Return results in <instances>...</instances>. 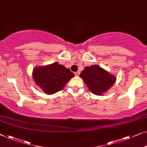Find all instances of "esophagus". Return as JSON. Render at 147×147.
<instances>
[{"instance_id":"obj_1","label":"esophagus","mask_w":147,"mask_h":147,"mask_svg":"<svg viewBox=\"0 0 147 147\" xmlns=\"http://www.w3.org/2000/svg\"><path fill=\"white\" fill-rule=\"evenodd\" d=\"M74 74H75V76H79V74H80V71H77V72H76V73H74Z\"/></svg>"}]
</instances>
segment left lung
<instances>
[{
	"label": "left lung",
	"mask_w": 147,
	"mask_h": 147,
	"mask_svg": "<svg viewBox=\"0 0 147 147\" xmlns=\"http://www.w3.org/2000/svg\"><path fill=\"white\" fill-rule=\"evenodd\" d=\"M80 76L92 93L100 95L115 84L116 77L98 65L85 67Z\"/></svg>",
	"instance_id": "8db88e82"
}]
</instances>
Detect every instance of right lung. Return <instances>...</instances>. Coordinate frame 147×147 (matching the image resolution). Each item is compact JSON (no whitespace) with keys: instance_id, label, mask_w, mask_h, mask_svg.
I'll return each mask as SVG.
<instances>
[{"instance_id":"right-lung-1","label":"right lung","mask_w":147,"mask_h":147,"mask_svg":"<svg viewBox=\"0 0 147 147\" xmlns=\"http://www.w3.org/2000/svg\"><path fill=\"white\" fill-rule=\"evenodd\" d=\"M74 76L63 65L55 62L51 65L33 69L32 78L37 85L47 94H53L63 89L67 82Z\"/></svg>"}]
</instances>
